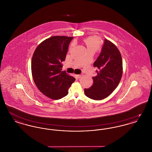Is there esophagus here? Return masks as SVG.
Returning a JSON list of instances; mask_svg holds the SVG:
<instances>
[{"instance_id":"obj_1","label":"esophagus","mask_w":152,"mask_h":152,"mask_svg":"<svg viewBox=\"0 0 152 152\" xmlns=\"http://www.w3.org/2000/svg\"><path fill=\"white\" fill-rule=\"evenodd\" d=\"M76 77H77V79H80V78H81V77L82 75H76Z\"/></svg>"}]
</instances>
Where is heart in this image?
Here are the masks:
<instances>
[{"label":"heart","mask_w":152,"mask_h":152,"mask_svg":"<svg viewBox=\"0 0 152 152\" xmlns=\"http://www.w3.org/2000/svg\"><path fill=\"white\" fill-rule=\"evenodd\" d=\"M83 41L87 46V50L88 52H96L100 48L101 46L100 40L96 36L88 37L85 38Z\"/></svg>","instance_id":"heart-1"}]
</instances>
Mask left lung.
Listing matches in <instances>:
<instances>
[{
    "label": "left lung",
    "instance_id": "1",
    "mask_svg": "<svg viewBox=\"0 0 152 152\" xmlns=\"http://www.w3.org/2000/svg\"><path fill=\"white\" fill-rule=\"evenodd\" d=\"M98 68L97 76L93 77L94 84L85 89L88 97L102 100L111 94L118 86L123 75V61L121 53L116 45L105 39L101 53L94 64Z\"/></svg>",
    "mask_w": 152,
    "mask_h": 152
}]
</instances>
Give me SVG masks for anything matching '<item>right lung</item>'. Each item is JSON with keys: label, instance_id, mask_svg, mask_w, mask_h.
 <instances>
[{"label": "right lung", "instance_id": "right-lung-1", "mask_svg": "<svg viewBox=\"0 0 152 152\" xmlns=\"http://www.w3.org/2000/svg\"><path fill=\"white\" fill-rule=\"evenodd\" d=\"M73 37L52 36L37 47L31 61L34 81L39 90L47 97L58 100L68 94L75 81L65 71H61L68 46Z\"/></svg>", "mask_w": 152, "mask_h": 152}]
</instances>
